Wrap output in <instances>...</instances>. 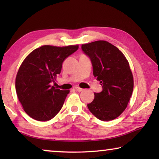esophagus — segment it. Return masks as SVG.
<instances>
[{
	"instance_id": "34e87169",
	"label": "esophagus",
	"mask_w": 159,
	"mask_h": 159,
	"mask_svg": "<svg viewBox=\"0 0 159 159\" xmlns=\"http://www.w3.org/2000/svg\"><path fill=\"white\" fill-rule=\"evenodd\" d=\"M75 89H76V90L78 91V92H82V91L83 90V89L80 88H79V87H76Z\"/></svg>"
}]
</instances>
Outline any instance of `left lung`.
Returning a JSON list of instances; mask_svg holds the SVG:
<instances>
[{
	"label": "left lung",
	"instance_id": "left-lung-1",
	"mask_svg": "<svg viewBox=\"0 0 159 159\" xmlns=\"http://www.w3.org/2000/svg\"><path fill=\"white\" fill-rule=\"evenodd\" d=\"M81 48L90 58L93 75L103 88L95 93L94 100L88 104V109L100 120H113L127 108L133 91L129 63L116 46L106 41H95Z\"/></svg>",
	"mask_w": 159,
	"mask_h": 159
}]
</instances>
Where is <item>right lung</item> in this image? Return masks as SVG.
<instances>
[{"label": "right lung", "mask_w": 159, "mask_h": 159, "mask_svg": "<svg viewBox=\"0 0 159 159\" xmlns=\"http://www.w3.org/2000/svg\"><path fill=\"white\" fill-rule=\"evenodd\" d=\"M78 45H43L28 55L19 67L16 91L24 110L32 119L45 121L61 109L69 90L51 85L61 71L62 64Z\"/></svg>", "instance_id": "1"}]
</instances>
